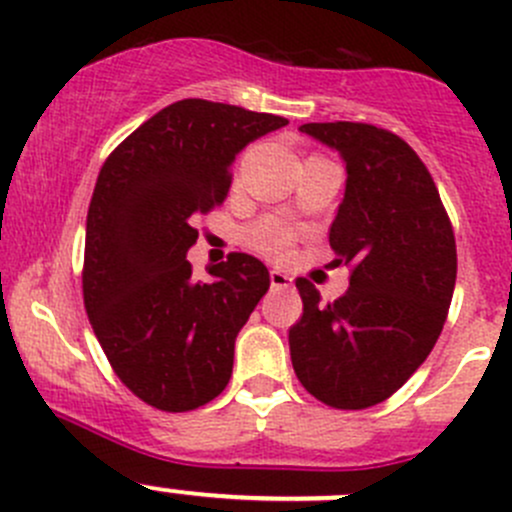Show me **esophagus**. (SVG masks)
Here are the masks:
<instances>
[{
  "instance_id": "esophagus-1",
  "label": "esophagus",
  "mask_w": 512,
  "mask_h": 512,
  "mask_svg": "<svg viewBox=\"0 0 512 512\" xmlns=\"http://www.w3.org/2000/svg\"><path fill=\"white\" fill-rule=\"evenodd\" d=\"M270 285L282 289V287H292V277L282 270H272L270 272Z\"/></svg>"
}]
</instances>
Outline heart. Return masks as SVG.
Returning a JSON list of instances; mask_svg holds the SVG:
<instances>
[{
	"mask_svg": "<svg viewBox=\"0 0 512 512\" xmlns=\"http://www.w3.org/2000/svg\"><path fill=\"white\" fill-rule=\"evenodd\" d=\"M292 240H294L292 227L285 225L277 218H262L245 230L247 245H250L252 250L262 252V255L275 257V260H280V257L287 255Z\"/></svg>",
	"mask_w": 512,
	"mask_h": 512,
	"instance_id": "heart-1",
	"label": "heart"
}]
</instances>
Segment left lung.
I'll use <instances>...</instances> for the list:
<instances>
[{
    "instance_id": "obj_1",
    "label": "left lung",
    "mask_w": 512,
    "mask_h": 512,
    "mask_svg": "<svg viewBox=\"0 0 512 512\" xmlns=\"http://www.w3.org/2000/svg\"><path fill=\"white\" fill-rule=\"evenodd\" d=\"M299 131L347 165L329 245L352 277L332 304L297 280L304 312L289 329L294 374L322 404L369 409L431 354L456 287V237L431 173L396 133L349 121Z\"/></svg>"
}]
</instances>
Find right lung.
<instances>
[{
  "instance_id": "obj_1",
  "label": "right lung",
  "mask_w": 512,
  "mask_h": 512,
  "mask_svg": "<svg viewBox=\"0 0 512 512\" xmlns=\"http://www.w3.org/2000/svg\"><path fill=\"white\" fill-rule=\"evenodd\" d=\"M287 118L203 98L148 118L103 163L86 218L84 304L118 379L180 414L223 394L237 332L270 289L257 257L232 252L193 280L195 215L225 200L235 156Z\"/></svg>"
}]
</instances>
